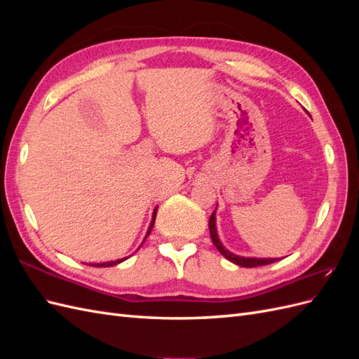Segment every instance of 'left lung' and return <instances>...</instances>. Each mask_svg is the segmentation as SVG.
I'll use <instances>...</instances> for the list:
<instances>
[{"label":"left lung","instance_id":"obj_1","mask_svg":"<svg viewBox=\"0 0 359 359\" xmlns=\"http://www.w3.org/2000/svg\"><path fill=\"white\" fill-rule=\"evenodd\" d=\"M210 235H211V240L215 245V248L219 250V252L227 259L231 260L232 264L235 265H240V266H244V268H253V266H262V265H269L276 262V260L278 259H257V257H243V256H236L233 253H231L229 250H226L220 241L219 235H217V227H215V211L211 214L210 217Z\"/></svg>","mask_w":359,"mask_h":359}]
</instances>
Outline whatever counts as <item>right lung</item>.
Segmentation results:
<instances>
[{
    "instance_id": "right-lung-1",
    "label": "right lung",
    "mask_w": 359,
    "mask_h": 359,
    "mask_svg": "<svg viewBox=\"0 0 359 359\" xmlns=\"http://www.w3.org/2000/svg\"><path fill=\"white\" fill-rule=\"evenodd\" d=\"M156 215H157V208L154 210V212H153V220H151V224H149V227H148V232H147V235H145V238H144V241L147 240L148 238V235L151 233V231H153V226H154V222H156ZM127 257H124V259H118V260H111V262H103V264H88V265H91V266H97V268H102V266H114V265H118V264H121L123 260H126Z\"/></svg>"
}]
</instances>
